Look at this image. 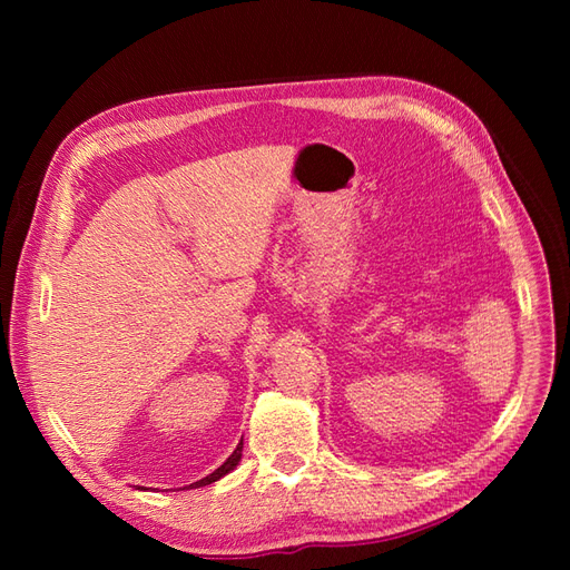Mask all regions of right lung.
Wrapping results in <instances>:
<instances>
[{
  "mask_svg": "<svg viewBox=\"0 0 570 570\" xmlns=\"http://www.w3.org/2000/svg\"><path fill=\"white\" fill-rule=\"evenodd\" d=\"M239 459H243V442H239L237 446H235V452L226 459V463H223L220 465V469H216L212 475H206V478H202V480H197V482H193V485H187L189 490H193V488H204V485H212V482H216L218 478H223V475H226V473H230L233 469H235V465H237V461ZM137 490H140V488H137ZM185 490V488H183Z\"/></svg>",
  "mask_w": 570,
  "mask_h": 570,
  "instance_id": "add662e5",
  "label": "right lung"
}]
</instances>
